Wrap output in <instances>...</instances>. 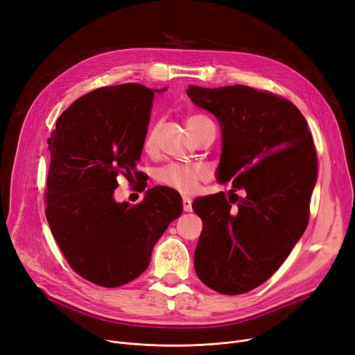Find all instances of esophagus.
I'll return each mask as SVG.
<instances>
[{"instance_id":"esophagus-1","label":"esophagus","mask_w":355,"mask_h":355,"mask_svg":"<svg viewBox=\"0 0 355 355\" xmlns=\"http://www.w3.org/2000/svg\"><path fill=\"white\" fill-rule=\"evenodd\" d=\"M191 202H193V200H191V198H189V197H182V209H184V211H187V213L193 211Z\"/></svg>"}]
</instances>
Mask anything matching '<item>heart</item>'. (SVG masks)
<instances>
[{
	"label": "heart",
	"mask_w": 355,
	"mask_h": 355,
	"mask_svg": "<svg viewBox=\"0 0 355 355\" xmlns=\"http://www.w3.org/2000/svg\"><path fill=\"white\" fill-rule=\"evenodd\" d=\"M207 122H211V121L206 115L191 114L187 119V128L190 130V134L193 135L197 128H200L201 125ZM157 134H158L157 125H151L146 129L142 139V148L145 153H153L155 149ZM204 178H206V170L196 164L170 162L166 165H162L155 171V181L159 185L166 189H171L174 191H178L181 194H193L197 190L200 181H202Z\"/></svg>",
	"instance_id": "obj_1"
}]
</instances>
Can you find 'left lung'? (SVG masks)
<instances>
[{
    "mask_svg": "<svg viewBox=\"0 0 355 355\" xmlns=\"http://www.w3.org/2000/svg\"><path fill=\"white\" fill-rule=\"evenodd\" d=\"M187 95L221 125L217 178L233 187L229 198L217 193L193 202L202 220L196 273L218 293H246L279 269L308 226L315 145L300 109L272 92L189 86Z\"/></svg>",
    "mask_w": 355,
    "mask_h": 355,
    "instance_id": "1",
    "label": "left lung"
}]
</instances>
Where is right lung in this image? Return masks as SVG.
<instances>
[{
    "mask_svg": "<svg viewBox=\"0 0 355 355\" xmlns=\"http://www.w3.org/2000/svg\"><path fill=\"white\" fill-rule=\"evenodd\" d=\"M153 98L139 83L95 89L63 112L47 139L50 230L70 268L103 288L142 275L154 245L182 213L180 194L166 187L149 189L134 206L114 200L118 177L141 178Z\"/></svg>",
    "mask_w": 355,
    "mask_h": 355,
    "instance_id": "obj_1",
    "label": "right lung"
}]
</instances>
